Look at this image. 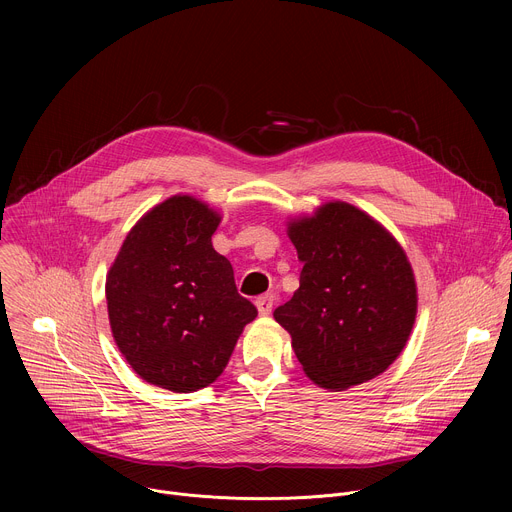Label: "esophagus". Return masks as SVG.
I'll return each instance as SVG.
<instances>
[{
	"label": "esophagus",
	"mask_w": 512,
	"mask_h": 512,
	"mask_svg": "<svg viewBox=\"0 0 512 512\" xmlns=\"http://www.w3.org/2000/svg\"><path fill=\"white\" fill-rule=\"evenodd\" d=\"M255 306H257V310H259V314H261V316L271 314V310H273V296H271V294L259 296V298L255 300Z\"/></svg>",
	"instance_id": "34e87169"
}]
</instances>
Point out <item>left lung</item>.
<instances>
[{"label": "left lung", "mask_w": 512, "mask_h": 512, "mask_svg": "<svg viewBox=\"0 0 512 512\" xmlns=\"http://www.w3.org/2000/svg\"><path fill=\"white\" fill-rule=\"evenodd\" d=\"M300 287L273 318L289 332L304 373L342 391L367 383L401 354L417 314V287L401 245L346 202L289 223Z\"/></svg>", "instance_id": "1"}]
</instances>
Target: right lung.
I'll use <instances>...</instances> for the list:
<instances>
[{
    "label": "right lung",
    "mask_w": 512,
    "mask_h": 512,
    "mask_svg": "<svg viewBox=\"0 0 512 512\" xmlns=\"http://www.w3.org/2000/svg\"><path fill=\"white\" fill-rule=\"evenodd\" d=\"M221 216L172 196L139 218L107 273L113 338L150 385L190 393L216 381L257 308L210 237Z\"/></svg>",
    "instance_id": "1"
}]
</instances>
